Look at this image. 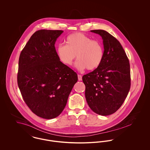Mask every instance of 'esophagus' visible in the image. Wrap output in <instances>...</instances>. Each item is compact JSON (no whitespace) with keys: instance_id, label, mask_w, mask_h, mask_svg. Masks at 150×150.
<instances>
[{"instance_id":"34e87169","label":"esophagus","mask_w":150,"mask_h":150,"mask_svg":"<svg viewBox=\"0 0 150 150\" xmlns=\"http://www.w3.org/2000/svg\"><path fill=\"white\" fill-rule=\"evenodd\" d=\"M78 80L79 81H81V80H82V76H81V75H78Z\"/></svg>"}]
</instances>
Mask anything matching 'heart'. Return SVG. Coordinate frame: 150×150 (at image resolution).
<instances>
[{"instance_id": "obj_1", "label": "heart", "mask_w": 150, "mask_h": 150, "mask_svg": "<svg viewBox=\"0 0 150 150\" xmlns=\"http://www.w3.org/2000/svg\"><path fill=\"white\" fill-rule=\"evenodd\" d=\"M66 45H59L56 52L59 60L65 65L71 66L76 56L78 61L76 68L80 70L96 69L101 64L104 57L102 44L97 40H92L81 33H75L67 36Z\"/></svg>"}]
</instances>
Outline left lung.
<instances>
[{
	"label": "left lung",
	"instance_id": "1",
	"mask_svg": "<svg viewBox=\"0 0 150 150\" xmlns=\"http://www.w3.org/2000/svg\"><path fill=\"white\" fill-rule=\"evenodd\" d=\"M91 32L103 40L104 57L100 66L84 75L86 100L97 114L107 116L115 113L125 100L130 88V71L128 57L121 44L103 30Z\"/></svg>",
	"mask_w": 150,
	"mask_h": 150
}]
</instances>
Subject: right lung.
I'll list each match as a JSON object with an SVG mask.
<instances>
[{
    "label": "right lung",
    "mask_w": 150,
    "mask_h": 150,
    "mask_svg": "<svg viewBox=\"0 0 150 150\" xmlns=\"http://www.w3.org/2000/svg\"><path fill=\"white\" fill-rule=\"evenodd\" d=\"M64 31L40 30L21 52L17 83L23 99L33 113L45 119L61 114L78 75L60 61L54 44Z\"/></svg>",
    "instance_id": "obj_1"
}]
</instances>
